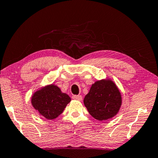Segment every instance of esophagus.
I'll list each match as a JSON object with an SVG mask.
<instances>
[{
  "mask_svg": "<svg viewBox=\"0 0 158 158\" xmlns=\"http://www.w3.org/2000/svg\"><path fill=\"white\" fill-rule=\"evenodd\" d=\"M72 98L74 100H77V101H81L82 100V97L81 96H79V95H75V96H72Z\"/></svg>",
  "mask_w": 158,
  "mask_h": 158,
  "instance_id": "esophagus-1",
  "label": "esophagus"
}]
</instances>
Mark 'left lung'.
<instances>
[{
  "label": "left lung",
  "mask_w": 158,
  "mask_h": 158,
  "mask_svg": "<svg viewBox=\"0 0 158 158\" xmlns=\"http://www.w3.org/2000/svg\"><path fill=\"white\" fill-rule=\"evenodd\" d=\"M84 103L93 117L102 121L112 118L119 112L122 96L113 81L101 80L92 85Z\"/></svg>",
  "instance_id": "8db88e82"
}]
</instances>
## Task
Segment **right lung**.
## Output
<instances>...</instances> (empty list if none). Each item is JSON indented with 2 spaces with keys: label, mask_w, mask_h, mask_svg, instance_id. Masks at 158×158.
Here are the masks:
<instances>
[{
  "label": "right lung",
  "mask_w": 158,
  "mask_h": 158,
  "mask_svg": "<svg viewBox=\"0 0 158 158\" xmlns=\"http://www.w3.org/2000/svg\"><path fill=\"white\" fill-rule=\"evenodd\" d=\"M71 98L57 86L48 85L34 93L31 104L39 114L48 119L56 118L63 112Z\"/></svg>",
  "instance_id": "add662e5"
}]
</instances>
